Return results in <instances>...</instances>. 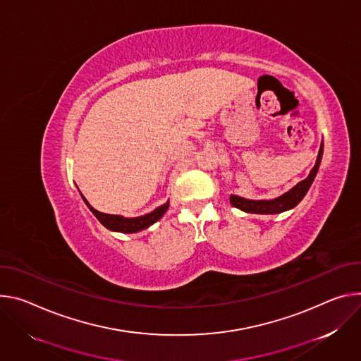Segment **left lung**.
Listing matches in <instances>:
<instances>
[{"mask_svg": "<svg viewBox=\"0 0 361 361\" xmlns=\"http://www.w3.org/2000/svg\"><path fill=\"white\" fill-rule=\"evenodd\" d=\"M322 156H323V143H322V147H319L317 162H315L314 168L311 169L310 175L300 183H297L291 190H288L287 193L281 195L279 197L272 199V201H250V199L231 195L229 196L231 205L244 211V212H248V214H281L284 211H288V209L297 207L302 201V197L308 192V189L317 175L319 162H322Z\"/></svg>", "mask_w": 361, "mask_h": 361, "instance_id": "obj_1", "label": "left lung"}]
</instances>
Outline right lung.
<instances>
[{
    "mask_svg": "<svg viewBox=\"0 0 361 361\" xmlns=\"http://www.w3.org/2000/svg\"><path fill=\"white\" fill-rule=\"evenodd\" d=\"M85 199V197H83ZM86 205L89 207V209L94 214V216L110 231H117V232H126V233H132V232H137L142 229L149 228L150 225H153L154 222H157L160 218L165 215V212L169 208V202L159 207L157 209H154L153 212L139 216V218H123V216H118V215H109V214H103L96 211L94 208H92L89 205V202L85 199Z\"/></svg>",
    "mask_w": 361,
    "mask_h": 361,
    "instance_id": "add662e5",
    "label": "right lung"
}]
</instances>
